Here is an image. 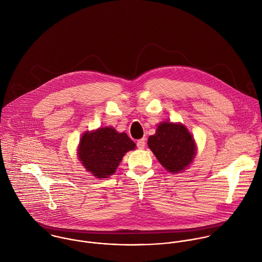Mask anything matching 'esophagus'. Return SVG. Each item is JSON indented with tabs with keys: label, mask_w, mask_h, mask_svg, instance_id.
<instances>
[{
	"label": "esophagus",
	"mask_w": 262,
	"mask_h": 262,
	"mask_svg": "<svg viewBox=\"0 0 262 262\" xmlns=\"http://www.w3.org/2000/svg\"><path fill=\"white\" fill-rule=\"evenodd\" d=\"M136 144H137V147H138L139 149H144V147H145V139H144V138L139 139Z\"/></svg>",
	"instance_id": "34e87169"
}]
</instances>
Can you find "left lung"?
<instances>
[{"label":"left lung","instance_id":"obj_1","mask_svg":"<svg viewBox=\"0 0 262 262\" xmlns=\"http://www.w3.org/2000/svg\"><path fill=\"white\" fill-rule=\"evenodd\" d=\"M148 146L158 161L170 172H181L195 154L194 140L182 124L161 123L148 138Z\"/></svg>","mask_w":262,"mask_h":262}]
</instances>
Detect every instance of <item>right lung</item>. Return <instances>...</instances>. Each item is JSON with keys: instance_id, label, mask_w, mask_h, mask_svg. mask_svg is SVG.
Listing matches in <instances>:
<instances>
[{"instance_id": "1", "label": "right lung", "mask_w": 262, "mask_h": 262, "mask_svg": "<svg viewBox=\"0 0 262 262\" xmlns=\"http://www.w3.org/2000/svg\"><path fill=\"white\" fill-rule=\"evenodd\" d=\"M126 133H118L111 127L85 132L78 145V157L86 170L98 179L115 173L126 152L135 148Z\"/></svg>"}]
</instances>
